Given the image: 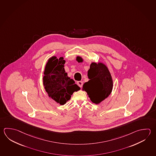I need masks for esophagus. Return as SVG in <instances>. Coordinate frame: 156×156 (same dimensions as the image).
I'll return each instance as SVG.
<instances>
[{"mask_svg": "<svg viewBox=\"0 0 156 156\" xmlns=\"http://www.w3.org/2000/svg\"><path fill=\"white\" fill-rule=\"evenodd\" d=\"M77 84H78V85L80 87L82 88L83 86L82 81H78V82H77Z\"/></svg>", "mask_w": 156, "mask_h": 156, "instance_id": "34e87169", "label": "esophagus"}]
</instances>
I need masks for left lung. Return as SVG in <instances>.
Wrapping results in <instances>:
<instances>
[{
	"mask_svg": "<svg viewBox=\"0 0 156 156\" xmlns=\"http://www.w3.org/2000/svg\"><path fill=\"white\" fill-rule=\"evenodd\" d=\"M89 80L83 85L93 103L99 104L112 93L113 82L111 74L105 65L93 62L88 71Z\"/></svg>",
	"mask_w": 156,
	"mask_h": 156,
	"instance_id": "1",
	"label": "left lung"
}]
</instances>
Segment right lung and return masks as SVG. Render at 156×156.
Listing matches in <instances>:
<instances>
[{"instance_id": "obj_1", "label": "right lung", "mask_w": 156, "mask_h": 156, "mask_svg": "<svg viewBox=\"0 0 156 156\" xmlns=\"http://www.w3.org/2000/svg\"><path fill=\"white\" fill-rule=\"evenodd\" d=\"M65 60L61 57L50 58L44 69L43 84L49 97L60 105H64L71 99L74 91L80 90L72 79L66 73Z\"/></svg>"}]
</instances>
